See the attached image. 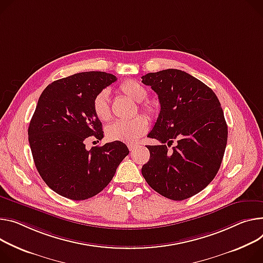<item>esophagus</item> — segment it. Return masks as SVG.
I'll return each instance as SVG.
<instances>
[{
    "label": "esophagus",
    "mask_w": 263,
    "mask_h": 263,
    "mask_svg": "<svg viewBox=\"0 0 263 263\" xmlns=\"http://www.w3.org/2000/svg\"><path fill=\"white\" fill-rule=\"evenodd\" d=\"M137 147H138L137 144H130V145H128V148H129L130 151H134Z\"/></svg>",
    "instance_id": "1"
}]
</instances>
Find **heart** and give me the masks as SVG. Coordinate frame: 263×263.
<instances>
[{
  "mask_svg": "<svg viewBox=\"0 0 263 263\" xmlns=\"http://www.w3.org/2000/svg\"><path fill=\"white\" fill-rule=\"evenodd\" d=\"M119 91L134 102L144 101L148 90L146 87L135 80H128L119 86ZM92 107L94 114L103 122H107L111 117V109L109 105V91L103 89L95 95ZM142 110L152 115L156 112V107L152 103H145L141 105ZM149 127V122L144 115H136L128 121H117L109 125L106 129L107 138L112 141H122L126 144H134L142 135L146 133Z\"/></svg>",
  "mask_w": 263,
  "mask_h": 263,
  "instance_id": "heart-1",
  "label": "heart"
}]
</instances>
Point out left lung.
<instances>
[{
	"label": "left lung",
	"mask_w": 263,
	"mask_h": 263,
	"mask_svg": "<svg viewBox=\"0 0 263 263\" xmlns=\"http://www.w3.org/2000/svg\"><path fill=\"white\" fill-rule=\"evenodd\" d=\"M158 95L160 112L148 134L149 161L141 174L160 195L183 200L199 193L216 176L228 141L220 103L205 84L178 69L141 77ZM175 142V147H170Z\"/></svg>",
	"instance_id": "8db88e82"
}]
</instances>
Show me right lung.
Returning <instances> with one entry per match:
<instances>
[{"label":"right lung","mask_w":263,"mask_h":263,"mask_svg":"<svg viewBox=\"0 0 263 263\" xmlns=\"http://www.w3.org/2000/svg\"><path fill=\"white\" fill-rule=\"evenodd\" d=\"M101 71L76 73L47 86L28 128V140L41 177L55 193L85 200L103 191L129 154L122 141L86 149L88 137H104L92 102L116 81Z\"/></svg>","instance_id":"obj_1"}]
</instances>
